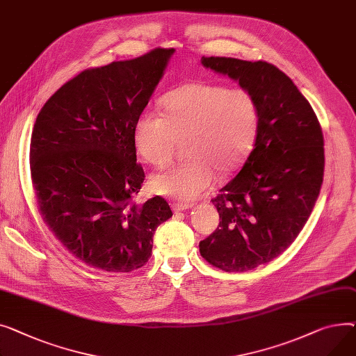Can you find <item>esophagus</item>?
Listing matches in <instances>:
<instances>
[{
	"label": "esophagus",
	"mask_w": 356,
	"mask_h": 356,
	"mask_svg": "<svg viewBox=\"0 0 356 356\" xmlns=\"http://www.w3.org/2000/svg\"><path fill=\"white\" fill-rule=\"evenodd\" d=\"M194 204H186V202H174L171 207H172V210L175 211V213H179V211H185V210H190V208L193 207Z\"/></svg>",
	"instance_id": "obj_1"
}]
</instances>
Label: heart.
I'll list each match as a JSON object with an SVG mask.
<instances>
[{"mask_svg": "<svg viewBox=\"0 0 356 356\" xmlns=\"http://www.w3.org/2000/svg\"><path fill=\"white\" fill-rule=\"evenodd\" d=\"M163 115L142 111L134 124V143L142 159L155 166L168 162L177 142L185 138V161L155 172L152 191L193 201L218 177L238 171L253 151L260 129L256 96L245 89L194 81L162 99Z\"/></svg>", "mask_w": 356, "mask_h": 356, "instance_id": "b5f03b06", "label": "heart"}]
</instances>
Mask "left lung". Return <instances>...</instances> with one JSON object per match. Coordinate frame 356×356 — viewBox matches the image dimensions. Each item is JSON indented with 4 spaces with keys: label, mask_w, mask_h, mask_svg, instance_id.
Returning <instances> with one entry per match:
<instances>
[{
    "label": "left lung",
    "mask_w": 356,
    "mask_h": 356,
    "mask_svg": "<svg viewBox=\"0 0 356 356\" xmlns=\"http://www.w3.org/2000/svg\"><path fill=\"white\" fill-rule=\"evenodd\" d=\"M201 63L256 96L260 129L238 175L213 198L220 225L200 253L224 271L253 270L295 241L315 207L325 170L322 128L295 83L270 63L205 56Z\"/></svg>",
    "instance_id": "left-lung-1"
}]
</instances>
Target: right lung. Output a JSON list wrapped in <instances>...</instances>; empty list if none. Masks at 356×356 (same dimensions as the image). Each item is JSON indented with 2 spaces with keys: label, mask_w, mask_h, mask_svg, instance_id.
<instances>
[{
  "label": "right lung",
  "mask_w": 356,
  "mask_h": 356,
  "mask_svg": "<svg viewBox=\"0 0 356 356\" xmlns=\"http://www.w3.org/2000/svg\"><path fill=\"white\" fill-rule=\"evenodd\" d=\"M174 49L88 69L41 108L31 134L30 171L38 211L74 257L129 273L149 260L155 229L172 217L162 197L134 202L145 172L134 124Z\"/></svg>",
  "instance_id": "obj_1"
}]
</instances>
